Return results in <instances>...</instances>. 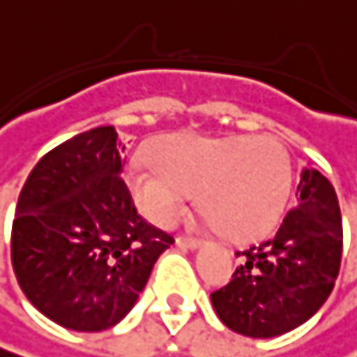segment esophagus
Wrapping results in <instances>:
<instances>
[{
  "label": "esophagus",
  "instance_id": "1",
  "mask_svg": "<svg viewBox=\"0 0 357 357\" xmlns=\"http://www.w3.org/2000/svg\"><path fill=\"white\" fill-rule=\"evenodd\" d=\"M175 245L180 250H199L201 248V241L199 239H186V237H180L175 241Z\"/></svg>",
  "mask_w": 357,
  "mask_h": 357
}]
</instances>
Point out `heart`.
<instances>
[{
	"label": "heart",
	"mask_w": 357,
	"mask_h": 357,
	"mask_svg": "<svg viewBox=\"0 0 357 357\" xmlns=\"http://www.w3.org/2000/svg\"><path fill=\"white\" fill-rule=\"evenodd\" d=\"M156 162L135 158L126 180L139 211L160 226L201 190L207 224L254 239L279 222L290 197V154L273 135L175 137L158 148Z\"/></svg>",
	"instance_id": "heart-1"
}]
</instances>
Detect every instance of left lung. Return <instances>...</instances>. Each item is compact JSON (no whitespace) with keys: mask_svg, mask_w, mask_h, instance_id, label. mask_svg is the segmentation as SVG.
Returning a JSON list of instances; mask_svg holds the SVG:
<instances>
[{"mask_svg":"<svg viewBox=\"0 0 357 357\" xmlns=\"http://www.w3.org/2000/svg\"><path fill=\"white\" fill-rule=\"evenodd\" d=\"M343 254L339 199L315 167L301 171L296 207L262 243L239 252L228 286L211 294V305L231 330L271 339L313 317L337 282Z\"/></svg>","mask_w":357,"mask_h":357,"instance_id":"left-lung-1","label":"left lung"}]
</instances>
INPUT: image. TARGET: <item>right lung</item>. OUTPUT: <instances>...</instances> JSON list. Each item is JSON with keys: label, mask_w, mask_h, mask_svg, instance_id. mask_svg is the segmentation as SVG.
I'll return each instance as SVG.
<instances>
[{"label": "right lung", "mask_w": 357, "mask_h": 357, "mask_svg": "<svg viewBox=\"0 0 357 357\" xmlns=\"http://www.w3.org/2000/svg\"><path fill=\"white\" fill-rule=\"evenodd\" d=\"M114 126L50 150L24 182L12 224V266L29 303L75 333L129 313L173 237L148 224L122 182Z\"/></svg>", "instance_id": "right-lung-1"}]
</instances>
